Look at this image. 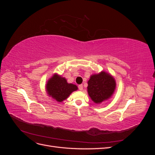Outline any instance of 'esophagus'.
<instances>
[{"instance_id": "1", "label": "esophagus", "mask_w": 155, "mask_h": 155, "mask_svg": "<svg viewBox=\"0 0 155 155\" xmlns=\"http://www.w3.org/2000/svg\"><path fill=\"white\" fill-rule=\"evenodd\" d=\"M78 88H79V91H82L83 89V85H79L78 86Z\"/></svg>"}]
</instances>
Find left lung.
Returning a JSON list of instances; mask_svg holds the SVG:
<instances>
[{
  "label": "left lung",
  "mask_w": 155,
  "mask_h": 155,
  "mask_svg": "<svg viewBox=\"0 0 155 155\" xmlns=\"http://www.w3.org/2000/svg\"><path fill=\"white\" fill-rule=\"evenodd\" d=\"M116 83L114 77L105 71L92 74L88 81L87 92L97 104L109 100L115 91Z\"/></svg>",
  "instance_id": "8db88e82"
}]
</instances>
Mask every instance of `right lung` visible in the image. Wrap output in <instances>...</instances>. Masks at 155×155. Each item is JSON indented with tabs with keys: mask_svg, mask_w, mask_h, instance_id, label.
Wrapping results in <instances>:
<instances>
[{
	"mask_svg": "<svg viewBox=\"0 0 155 155\" xmlns=\"http://www.w3.org/2000/svg\"><path fill=\"white\" fill-rule=\"evenodd\" d=\"M46 91L48 96L58 102H62L68 97L72 92L77 91L76 85L68 83L65 78L54 74L46 82Z\"/></svg>",
	"mask_w": 155,
	"mask_h": 155,
	"instance_id": "1",
	"label": "right lung"
}]
</instances>
